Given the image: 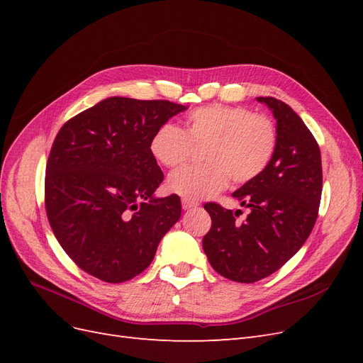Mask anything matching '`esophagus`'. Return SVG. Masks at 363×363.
Wrapping results in <instances>:
<instances>
[{"label":"esophagus","instance_id":"1","mask_svg":"<svg viewBox=\"0 0 363 363\" xmlns=\"http://www.w3.org/2000/svg\"><path fill=\"white\" fill-rule=\"evenodd\" d=\"M196 206H199V203H196V201H191V200H186V199L182 200V207L184 208V211H191V208H194Z\"/></svg>","mask_w":363,"mask_h":363}]
</instances>
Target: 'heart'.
Segmentation results:
<instances>
[{
    "label": "heart",
    "mask_w": 363,
    "mask_h": 363,
    "mask_svg": "<svg viewBox=\"0 0 363 363\" xmlns=\"http://www.w3.org/2000/svg\"><path fill=\"white\" fill-rule=\"evenodd\" d=\"M204 147V164L172 172L167 188L186 200L199 201L221 192L230 182L255 180L267 169L277 148V128L272 121L245 107L212 104L184 118L183 130L162 124L150 139V152L160 164L175 168Z\"/></svg>",
    "instance_id": "obj_1"
}]
</instances>
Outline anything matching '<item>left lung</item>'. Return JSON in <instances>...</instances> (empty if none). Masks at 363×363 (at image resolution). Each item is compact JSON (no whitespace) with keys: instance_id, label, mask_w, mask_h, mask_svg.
I'll return each instance as SVG.
<instances>
[{"instance_id":"1","label":"left lung","mask_w":363,"mask_h":363,"mask_svg":"<svg viewBox=\"0 0 363 363\" xmlns=\"http://www.w3.org/2000/svg\"><path fill=\"white\" fill-rule=\"evenodd\" d=\"M257 101L277 121V148L267 169L233 192L250 211L247 219L239 224L238 211L204 204L212 218L203 238L208 263L223 277L239 283L271 276L303 247L323 192L321 151L311 130L286 103L272 96H259Z\"/></svg>"}]
</instances>
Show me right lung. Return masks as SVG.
Wrapping results in <instances>:
<instances>
[{"instance_id":"add662e5","label":"right lung","mask_w":363,"mask_h":363,"mask_svg":"<svg viewBox=\"0 0 363 363\" xmlns=\"http://www.w3.org/2000/svg\"><path fill=\"white\" fill-rule=\"evenodd\" d=\"M186 108L111 96L69 119L54 139L47 216L65 252L91 276L107 283L136 277L180 219L179 195H155L163 172L150 139Z\"/></svg>"}]
</instances>
